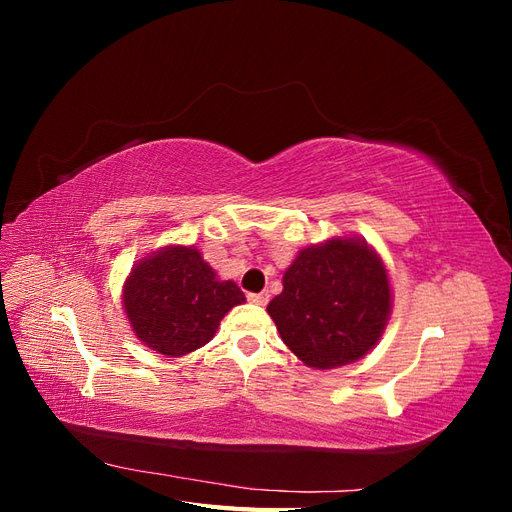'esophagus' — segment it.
<instances>
[{
    "instance_id": "obj_1",
    "label": "esophagus",
    "mask_w": 512,
    "mask_h": 512,
    "mask_svg": "<svg viewBox=\"0 0 512 512\" xmlns=\"http://www.w3.org/2000/svg\"><path fill=\"white\" fill-rule=\"evenodd\" d=\"M247 301L254 305H267L269 303V292H250L247 294Z\"/></svg>"
}]
</instances>
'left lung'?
Listing matches in <instances>:
<instances>
[{"label": "left lung", "mask_w": 512, "mask_h": 512, "mask_svg": "<svg viewBox=\"0 0 512 512\" xmlns=\"http://www.w3.org/2000/svg\"><path fill=\"white\" fill-rule=\"evenodd\" d=\"M282 282L267 312L307 367L354 363L380 342L393 294L382 258L365 239L333 237L305 247Z\"/></svg>", "instance_id": "left-lung-1"}]
</instances>
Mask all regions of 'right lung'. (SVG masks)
Segmentation results:
<instances>
[{"label":"right lung","instance_id":"1","mask_svg":"<svg viewBox=\"0 0 512 512\" xmlns=\"http://www.w3.org/2000/svg\"><path fill=\"white\" fill-rule=\"evenodd\" d=\"M245 294L220 280L194 245H166L132 267L123 309L134 335L164 356H183L209 344L220 320Z\"/></svg>","mask_w":512,"mask_h":512}]
</instances>
